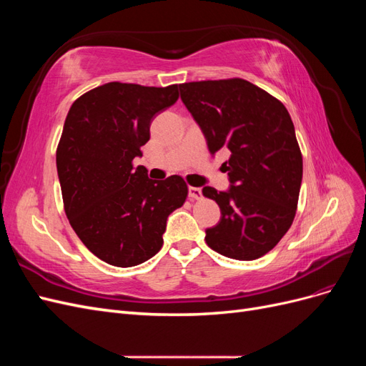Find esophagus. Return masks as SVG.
Returning <instances> with one entry per match:
<instances>
[{
    "instance_id": "obj_1",
    "label": "esophagus",
    "mask_w": 366,
    "mask_h": 366,
    "mask_svg": "<svg viewBox=\"0 0 366 366\" xmlns=\"http://www.w3.org/2000/svg\"><path fill=\"white\" fill-rule=\"evenodd\" d=\"M203 195H202V189L200 187H194V186H189V198L191 200H200Z\"/></svg>"
}]
</instances>
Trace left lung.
Wrapping results in <instances>:
<instances>
[{"label":"left lung","instance_id":"1","mask_svg":"<svg viewBox=\"0 0 366 366\" xmlns=\"http://www.w3.org/2000/svg\"><path fill=\"white\" fill-rule=\"evenodd\" d=\"M182 101L200 125L210 154L229 149L223 163L230 187L203 195L221 209L206 229L207 246L227 258L252 261L270 252L290 229L302 182V154L281 101L246 79L180 84Z\"/></svg>","mask_w":366,"mask_h":366}]
</instances>
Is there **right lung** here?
<instances>
[{"instance_id":"1","label":"right lung","mask_w":366,"mask_h":366,"mask_svg":"<svg viewBox=\"0 0 366 366\" xmlns=\"http://www.w3.org/2000/svg\"><path fill=\"white\" fill-rule=\"evenodd\" d=\"M177 99V85L108 82L77 97L65 119L56 149L65 215L85 247L116 267L152 258L166 219L186 202L180 175L159 182L132 168L151 120Z\"/></svg>"}]
</instances>
